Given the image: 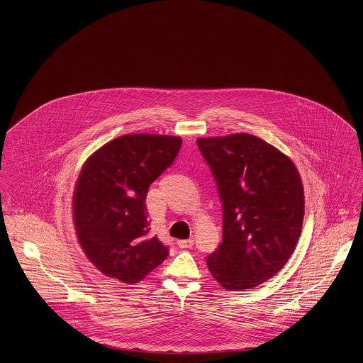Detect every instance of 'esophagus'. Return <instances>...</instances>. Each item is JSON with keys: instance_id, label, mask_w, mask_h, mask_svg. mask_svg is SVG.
Returning <instances> with one entry per match:
<instances>
[{"instance_id": "34e87169", "label": "esophagus", "mask_w": 363, "mask_h": 363, "mask_svg": "<svg viewBox=\"0 0 363 363\" xmlns=\"http://www.w3.org/2000/svg\"><path fill=\"white\" fill-rule=\"evenodd\" d=\"M177 243H178V246H179L181 249H190V247H193L194 241L190 238V240H179Z\"/></svg>"}]
</instances>
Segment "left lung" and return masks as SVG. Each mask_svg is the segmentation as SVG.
I'll use <instances>...</instances> for the list:
<instances>
[{
  "label": "left lung",
  "mask_w": 363,
  "mask_h": 363,
  "mask_svg": "<svg viewBox=\"0 0 363 363\" xmlns=\"http://www.w3.org/2000/svg\"><path fill=\"white\" fill-rule=\"evenodd\" d=\"M222 203V242L206 264L226 290L274 277L297 246L305 198L297 167L264 140L235 133L198 138Z\"/></svg>",
  "instance_id": "8db88e82"
}]
</instances>
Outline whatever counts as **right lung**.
<instances>
[{"instance_id":"add662e5","label":"right lung","mask_w":363,"mask_h":363,"mask_svg":"<svg viewBox=\"0 0 363 363\" xmlns=\"http://www.w3.org/2000/svg\"><path fill=\"white\" fill-rule=\"evenodd\" d=\"M181 145L173 135L125 134L82 166L73 218L84 253L104 275L137 284L165 261L169 247L154 235L145 201Z\"/></svg>"}]
</instances>
